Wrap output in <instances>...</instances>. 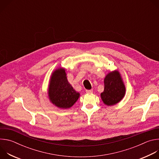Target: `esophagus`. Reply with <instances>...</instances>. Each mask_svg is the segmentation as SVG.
I'll return each instance as SVG.
<instances>
[{
    "instance_id": "obj_1",
    "label": "esophagus",
    "mask_w": 159,
    "mask_h": 159,
    "mask_svg": "<svg viewBox=\"0 0 159 159\" xmlns=\"http://www.w3.org/2000/svg\"><path fill=\"white\" fill-rule=\"evenodd\" d=\"M85 92L87 94H90V93H93V90H91V89H90V90H86Z\"/></svg>"
}]
</instances>
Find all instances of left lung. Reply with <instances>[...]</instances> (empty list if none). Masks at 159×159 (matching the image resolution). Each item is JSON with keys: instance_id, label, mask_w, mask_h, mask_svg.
Listing matches in <instances>:
<instances>
[{"instance_id": "1", "label": "left lung", "mask_w": 159, "mask_h": 159, "mask_svg": "<svg viewBox=\"0 0 159 159\" xmlns=\"http://www.w3.org/2000/svg\"><path fill=\"white\" fill-rule=\"evenodd\" d=\"M104 91L101 97L104 103L112 106L120 102L125 94V87L118 71L109 73L104 79Z\"/></svg>"}]
</instances>
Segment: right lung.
Masks as SVG:
<instances>
[{
  "mask_svg": "<svg viewBox=\"0 0 159 159\" xmlns=\"http://www.w3.org/2000/svg\"><path fill=\"white\" fill-rule=\"evenodd\" d=\"M48 95L53 104L58 107L66 109L74 104L80 94L68 82L65 69H60L52 75Z\"/></svg>",
  "mask_w": 159,
  "mask_h": 159,
  "instance_id": "add662e5",
  "label": "right lung"
}]
</instances>
